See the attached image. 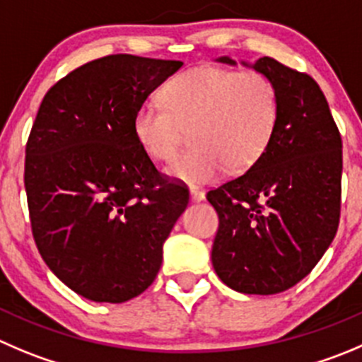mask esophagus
<instances>
[{
	"label": "esophagus",
	"mask_w": 362,
	"mask_h": 362,
	"mask_svg": "<svg viewBox=\"0 0 362 362\" xmlns=\"http://www.w3.org/2000/svg\"><path fill=\"white\" fill-rule=\"evenodd\" d=\"M190 197H192V201H204V197H206V194H204V190H201V188H197V187H190Z\"/></svg>",
	"instance_id": "obj_1"
}]
</instances>
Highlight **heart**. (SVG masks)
I'll use <instances>...</instances> for the list:
<instances>
[{
	"label": "heart",
	"instance_id": "1",
	"mask_svg": "<svg viewBox=\"0 0 362 362\" xmlns=\"http://www.w3.org/2000/svg\"><path fill=\"white\" fill-rule=\"evenodd\" d=\"M161 103L136 110L135 140L151 160L170 161L192 129L194 149L167 167L170 177L188 185L252 167L267 153L281 117L277 87L256 69H190L163 85Z\"/></svg>",
	"mask_w": 362,
	"mask_h": 362
}]
</instances>
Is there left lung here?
<instances>
[{"label": "left lung", "mask_w": 362, "mask_h": 362, "mask_svg": "<svg viewBox=\"0 0 362 362\" xmlns=\"http://www.w3.org/2000/svg\"><path fill=\"white\" fill-rule=\"evenodd\" d=\"M252 67L277 87L281 117L267 153L206 195L218 213L211 261L233 290L275 295L302 281L336 236L343 144L311 76L270 57Z\"/></svg>", "instance_id": "obj_1"}]
</instances>
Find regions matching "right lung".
I'll list each match as a JSON object with an SVG mask.
<instances>
[{"instance_id": "obj_1", "label": "right lung", "mask_w": 362, "mask_h": 362, "mask_svg": "<svg viewBox=\"0 0 362 362\" xmlns=\"http://www.w3.org/2000/svg\"><path fill=\"white\" fill-rule=\"evenodd\" d=\"M183 62L108 54L44 95L26 142L33 240L49 270L94 302L120 304L153 284L188 188L158 172L133 117Z\"/></svg>"}]
</instances>
